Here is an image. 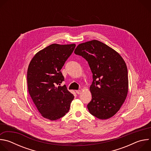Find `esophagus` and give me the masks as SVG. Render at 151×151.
I'll use <instances>...</instances> for the list:
<instances>
[{
	"mask_svg": "<svg viewBox=\"0 0 151 151\" xmlns=\"http://www.w3.org/2000/svg\"><path fill=\"white\" fill-rule=\"evenodd\" d=\"M76 93L78 94H80L81 93V90H76Z\"/></svg>",
	"mask_w": 151,
	"mask_h": 151,
	"instance_id": "34e87169",
	"label": "esophagus"
}]
</instances>
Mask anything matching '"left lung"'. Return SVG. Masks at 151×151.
I'll list each match as a JSON object with an SVG mask.
<instances>
[{
    "mask_svg": "<svg viewBox=\"0 0 151 151\" xmlns=\"http://www.w3.org/2000/svg\"><path fill=\"white\" fill-rule=\"evenodd\" d=\"M75 54L88 63L93 81L90 86V113L100 119L112 117L125 101L128 90V71L122 57L97 40L79 44Z\"/></svg>",
    "mask_w": 151,
    "mask_h": 151,
    "instance_id": "left-lung-1",
    "label": "left lung"
}]
</instances>
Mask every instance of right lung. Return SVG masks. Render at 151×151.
Here are the masks:
<instances>
[{"mask_svg": "<svg viewBox=\"0 0 151 151\" xmlns=\"http://www.w3.org/2000/svg\"><path fill=\"white\" fill-rule=\"evenodd\" d=\"M75 44H51L37 52L27 70L29 93L41 115L55 121L69 111L74 99L65 85L61 69L73 52Z\"/></svg>", "mask_w": 151, "mask_h": 151, "instance_id": "obj_1", "label": "right lung"}]
</instances>
